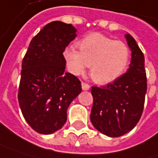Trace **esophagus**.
<instances>
[{
  "instance_id": "34e87169",
  "label": "esophagus",
  "mask_w": 158,
  "mask_h": 158,
  "mask_svg": "<svg viewBox=\"0 0 158 158\" xmlns=\"http://www.w3.org/2000/svg\"><path fill=\"white\" fill-rule=\"evenodd\" d=\"M90 85H88V84H86V83H82V88H83V90H85V91H87V90H89L90 89Z\"/></svg>"
}]
</instances>
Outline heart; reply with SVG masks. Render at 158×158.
<instances>
[{
    "mask_svg": "<svg viewBox=\"0 0 158 158\" xmlns=\"http://www.w3.org/2000/svg\"><path fill=\"white\" fill-rule=\"evenodd\" d=\"M77 48L79 51L73 48L64 51L68 69L73 74L80 75L90 66L91 77L101 85L118 79L130 63V50L126 43L100 33L86 35L77 42Z\"/></svg>",
    "mask_w": 158,
    "mask_h": 158,
    "instance_id": "obj_1",
    "label": "heart"
}]
</instances>
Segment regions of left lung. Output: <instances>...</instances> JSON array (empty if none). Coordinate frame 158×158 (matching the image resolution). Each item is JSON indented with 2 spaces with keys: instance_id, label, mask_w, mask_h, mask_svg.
<instances>
[{
  "instance_id": "left-lung-1",
  "label": "left lung",
  "mask_w": 158,
  "mask_h": 158,
  "mask_svg": "<svg viewBox=\"0 0 158 158\" xmlns=\"http://www.w3.org/2000/svg\"><path fill=\"white\" fill-rule=\"evenodd\" d=\"M131 49L127 73L103 87H92L94 98L91 122L96 130L111 138L120 137L134 129L141 118L147 93L144 55L136 40L126 35Z\"/></svg>"
}]
</instances>
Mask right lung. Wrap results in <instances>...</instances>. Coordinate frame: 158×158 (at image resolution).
Here are the masks:
<instances>
[{"mask_svg":"<svg viewBox=\"0 0 158 158\" xmlns=\"http://www.w3.org/2000/svg\"><path fill=\"white\" fill-rule=\"evenodd\" d=\"M75 37L71 24L52 21L32 39L23 57L18 101L25 120L40 134L62 128L70 103L82 92L80 80L64 72L63 53Z\"/></svg>","mask_w":158,"mask_h":158,"instance_id":"1","label":"right lung"}]
</instances>
